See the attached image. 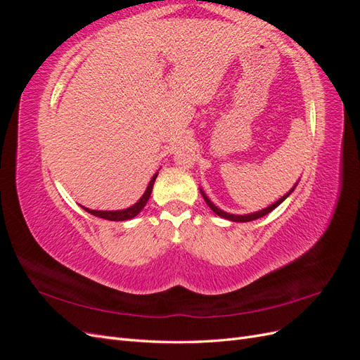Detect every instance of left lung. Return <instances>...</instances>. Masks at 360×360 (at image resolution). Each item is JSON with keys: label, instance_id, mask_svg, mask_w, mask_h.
<instances>
[{"label": "left lung", "instance_id": "8db88e82", "mask_svg": "<svg viewBox=\"0 0 360 360\" xmlns=\"http://www.w3.org/2000/svg\"><path fill=\"white\" fill-rule=\"evenodd\" d=\"M299 183V181H297ZM297 183L294 184V186L284 195V197H281L278 201H275L274 204H270V205H267V207H264V209H261V210H258V212H252V213H246V214H233V213H228V212H224V210H221L219 207L217 205H214L210 200H209V197H207L205 195V192L200 188V192H201V195H202V198H204V201L207 202V205L210 207V209L217 214V216H221V217H224V219H228V221H231V222H250V221H255V219H259V217H263V216H266V214H269L271 210H275L276 207L281 204V202H284L288 197H290V193L296 189V186H297Z\"/></svg>", "mask_w": 360, "mask_h": 360}]
</instances>
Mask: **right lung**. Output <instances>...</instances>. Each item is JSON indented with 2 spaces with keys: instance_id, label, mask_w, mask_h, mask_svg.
I'll return each mask as SVG.
<instances>
[{
  "instance_id": "add662e5",
  "label": "right lung",
  "mask_w": 360,
  "mask_h": 360,
  "mask_svg": "<svg viewBox=\"0 0 360 360\" xmlns=\"http://www.w3.org/2000/svg\"><path fill=\"white\" fill-rule=\"evenodd\" d=\"M158 174L159 172H156L155 176L151 177L146 192L143 193V197H141L134 205L127 207V209H123V210H91V209H86V207H84V205H81V207L85 212H89L91 214L97 216V217H102V219H108V221H129V219H132V217L139 214V212L146 207V204L150 198V195H151V191H153V184L156 181Z\"/></svg>"
}]
</instances>
